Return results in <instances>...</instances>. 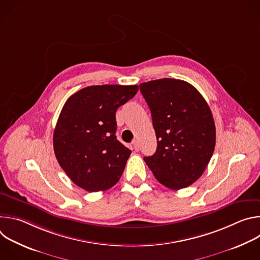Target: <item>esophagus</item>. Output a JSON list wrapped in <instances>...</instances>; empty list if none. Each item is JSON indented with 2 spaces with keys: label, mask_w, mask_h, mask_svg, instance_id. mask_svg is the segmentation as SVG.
<instances>
[{
  "label": "esophagus",
  "mask_w": 260,
  "mask_h": 260,
  "mask_svg": "<svg viewBox=\"0 0 260 260\" xmlns=\"http://www.w3.org/2000/svg\"><path fill=\"white\" fill-rule=\"evenodd\" d=\"M132 146H133V149L135 151H139L140 150V145H139V142L138 141H134L132 143Z\"/></svg>",
  "instance_id": "34e87169"
}]
</instances>
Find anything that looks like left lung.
Listing matches in <instances>:
<instances>
[{
  "mask_svg": "<svg viewBox=\"0 0 260 260\" xmlns=\"http://www.w3.org/2000/svg\"><path fill=\"white\" fill-rule=\"evenodd\" d=\"M151 111L156 151L144 160L154 177L171 189L185 188L206 170L215 149L211 110L186 81L164 78L140 84Z\"/></svg>",
  "mask_w": 260,
  "mask_h": 260,
  "instance_id": "obj_1",
  "label": "left lung"
}]
</instances>
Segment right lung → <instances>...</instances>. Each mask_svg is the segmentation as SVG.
<instances>
[{
	"mask_svg": "<svg viewBox=\"0 0 260 260\" xmlns=\"http://www.w3.org/2000/svg\"><path fill=\"white\" fill-rule=\"evenodd\" d=\"M138 85H93L64 103L53 133L55 157L69 178L89 192L118 182L132 151L116 138L117 109Z\"/></svg>",
	"mask_w": 260,
	"mask_h": 260,
	"instance_id": "right-lung-1",
	"label": "right lung"
}]
</instances>
